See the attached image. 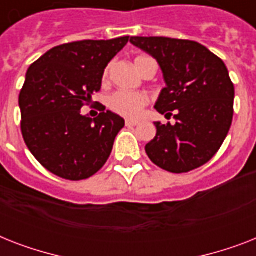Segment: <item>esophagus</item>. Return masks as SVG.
I'll list each match as a JSON object with an SVG mask.
<instances>
[{
	"mask_svg": "<svg viewBox=\"0 0 256 256\" xmlns=\"http://www.w3.org/2000/svg\"><path fill=\"white\" fill-rule=\"evenodd\" d=\"M126 126H128V128H132V126H136V124H140V120H126Z\"/></svg>",
	"mask_w": 256,
	"mask_h": 256,
	"instance_id": "obj_1",
	"label": "esophagus"
}]
</instances>
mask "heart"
Returning <instances> with one entry per match:
<instances>
[{"instance_id":"heart-1","label":"heart","mask_w":256,"mask_h":256,"mask_svg":"<svg viewBox=\"0 0 256 256\" xmlns=\"http://www.w3.org/2000/svg\"><path fill=\"white\" fill-rule=\"evenodd\" d=\"M144 58L148 57L140 56V57L136 58V61H134L136 68ZM148 104V94L140 92H116L108 96V106L112 108V112H118L120 116H128V118H136Z\"/></svg>"}]
</instances>
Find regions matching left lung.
Masks as SVG:
<instances>
[{
    "mask_svg": "<svg viewBox=\"0 0 256 256\" xmlns=\"http://www.w3.org/2000/svg\"><path fill=\"white\" fill-rule=\"evenodd\" d=\"M130 42L156 58L164 86L156 112L175 124L154 122L156 138L146 144L152 164L180 174L207 164L226 140L234 114V85L224 62L206 46L188 40L132 37Z\"/></svg>",
    "mask_w": 256,
    "mask_h": 256,
    "instance_id": "8db88e82",
    "label": "left lung"
}]
</instances>
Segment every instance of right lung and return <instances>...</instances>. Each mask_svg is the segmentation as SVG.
Listing matches in <instances>:
<instances>
[{
	"instance_id": "add662e5",
	"label": "right lung",
	"mask_w": 256,
	"mask_h": 256,
	"mask_svg": "<svg viewBox=\"0 0 256 256\" xmlns=\"http://www.w3.org/2000/svg\"><path fill=\"white\" fill-rule=\"evenodd\" d=\"M128 42V37L70 42L46 52L28 69L18 100L22 136L50 172L81 180L108 160L124 120L104 108L92 120L81 108L100 92L106 66Z\"/></svg>"
}]
</instances>
